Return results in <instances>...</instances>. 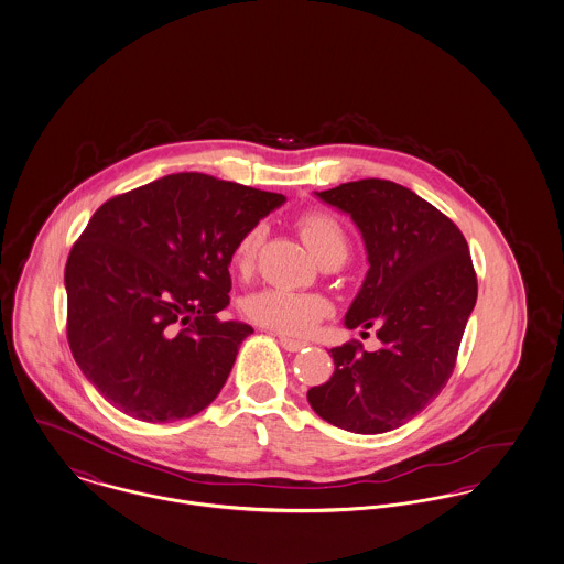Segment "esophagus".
Returning <instances> with one entry per match:
<instances>
[{
  "mask_svg": "<svg viewBox=\"0 0 564 564\" xmlns=\"http://www.w3.org/2000/svg\"><path fill=\"white\" fill-rule=\"evenodd\" d=\"M280 344H282V348H284V350H289V352H299L301 348H305V346H307L305 341H301V339H293V337H286V335H280Z\"/></svg>",
  "mask_w": 564,
  "mask_h": 564,
  "instance_id": "esophagus-1",
  "label": "esophagus"
}]
</instances>
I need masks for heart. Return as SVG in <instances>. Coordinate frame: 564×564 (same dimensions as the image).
Listing matches in <instances>:
<instances>
[{"label":"heart","instance_id":"b5f03b06","mask_svg":"<svg viewBox=\"0 0 564 564\" xmlns=\"http://www.w3.org/2000/svg\"><path fill=\"white\" fill-rule=\"evenodd\" d=\"M296 227L316 259H323L328 252H348V236L339 220L328 212H305L303 216H299ZM263 238V225H252L239 236L231 252V265L239 275H248L254 269ZM326 310L328 305L323 296L284 289H263L243 301V316L250 323L265 326L282 335L307 333L325 318Z\"/></svg>","mask_w":564,"mask_h":564}]
</instances>
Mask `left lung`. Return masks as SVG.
<instances>
[{"mask_svg": "<svg viewBox=\"0 0 564 564\" xmlns=\"http://www.w3.org/2000/svg\"><path fill=\"white\" fill-rule=\"evenodd\" d=\"M318 197L352 216L369 271L346 314L348 328H376L382 348H333V376L307 390L333 426L376 435L420 414L447 384L477 299V275L460 229L414 191L367 178ZM365 333V330H362Z\"/></svg>", "mask_w": 564, "mask_h": 564, "instance_id": "1", "label": "left lung"}]
</instances>
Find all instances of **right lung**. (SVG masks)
Listing matches in <instances>:
<instances>
[{
	"label": "right lung",
	"instance_id": "1",
	"mask_svg": "<svg viewBox=\"0 0 564 564\" xmlns=\"http://www.w3.org/2000/svg\"><path fill=\"white\" fill-rule=\"evenodd\" d=\"M280 204V193L184 172L90 216L65 265V328L106 401L144 422L208 408L252 333L216 316L229 305L234 246Z\"/></svg>",
	"mask_w": 564,
	"mask_h": 564
}]
</instances>
